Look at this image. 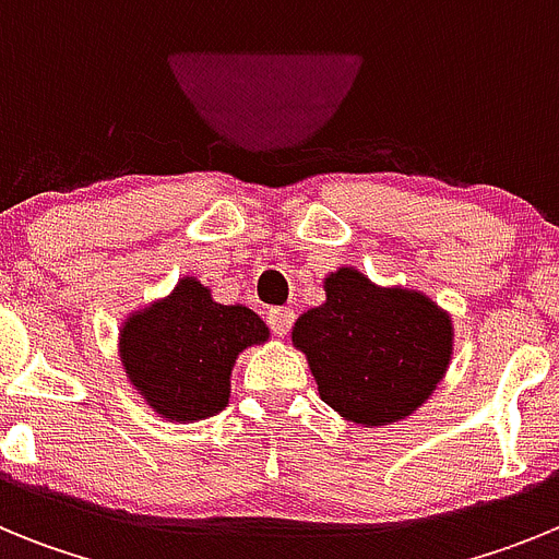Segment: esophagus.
Returning <instances> with one entry per match:
<instances>
[{
    "mask_svg": "<svg viewBox=\"0 0 559 559\" xmlns=\"http://www.w3.org/2000/svg\"><path fill=\"white\" fill-rule=\"evenodd\" d=\"M294 319L296 313L290 308H271L269 313H265V322H269L274 335H288L290 328H294Z\"/></svg>",
    "mask_w": 559,
    "mask_h": 559,
    "instance_id": "obj_1",
    "label": "esophagus"
}]
</instances>
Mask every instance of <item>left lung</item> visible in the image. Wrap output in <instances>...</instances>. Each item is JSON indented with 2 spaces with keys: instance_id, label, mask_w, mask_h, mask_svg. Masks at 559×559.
<instances>
[{
  "instance_id": "8db88e82",
  "label": "left lung",
  "mask_w": 559,
  "mask_h": 559,
  "mask_svg": "<svg viewBox=\"0 0 559 559\" xmlns=\"http://www.w3.org/2000/svg\"><path fill=\"white\" fill-rule=\"evenodd\" d=\"M324 290L328 302L294 324L324 403L367 428L417 412L451 360L448 313L417 290L378 288L355 269L330 274Z\"/></svg>"
}]
</instances>
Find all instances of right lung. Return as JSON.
<instances>
[{"label": "right lung", "mask_w": 559, "mask_h": 559, "mask_svg": "<svg viewBox=\"0 0 559 559\" xmlns=\"http://www.w3.org/2000/svg\"><path fill=\"white\" fill-rule=\"evenodd\" d=\"M265 338L269 328L254 310L212 302L210 290L187 276L167 299L128 319L120 358L147 406L190 423L224 412L235 358Z\"/></svg>", "instance_id": "obj_1"}]
</instances>
